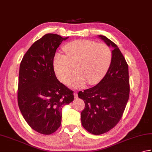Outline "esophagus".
Returning <instances> with one entry per match:
<instances>
[{
  "instance_id": "34e87169",
  "label": "esophagus",
  "mask_w": 152,
  "mask_h": 152,
  "mask_svg": "<svg viewBox=\"0 0 152 152\" xmlns=\"http://www.w3.org/2000/svg\"><path fill=\"white\" fill-rule=\"evenodd\" d=\"M73 95H74V99H77L78 98V94L76 92H74L73 93Z\"/></svg>"
}]
</instances>
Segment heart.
I'll return each instance as SVG.
<instances>
[{"label":"heart","mask_w":152,"mask_h":152,"mask_svg":"<svg viewBox=\"0 0 152 152\" xmlns=\"http://www.w3.org/2000/svg\"><path fill=\"white\" fill-rule=\"evenodd\" d=\"M64 51L66 56L58 53L53 59L54 71L62 83L68 85L76 67L77 75L71 84L74 88H84L88 83L91 85L99 83L110 67L112 53L105 44L79 39L66 45Z\"/></svg>","instance_id":"heart-1"}]
</instances>
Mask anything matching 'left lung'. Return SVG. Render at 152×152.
<instances>
[{
    "mask_svg": "<svg viewBox=\"0 0 152 152\" xmlns=\"http://www.w3.org/2000/svg\"><path fill=\"white\" fill-rule=\"evenodd\" d=\"M99 38L113 48L110 67L96 86L78 93L85 104L81 114L82 126L94 135L107 132L117 124L130 93L128 65L121 50L106 36Z\"/></svg>",
    "mask_w": 152,
    "mask_h": 152,
    "instance_id": "left-lung-1",
    "label": "left lung"
}]
</instances>
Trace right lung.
<instances>
[{
  "label": "right lung",
  "mask_w": 152,
  "mask_h": 152,
  "mask_svg": "<svg viewBox=\"0 0 152 152\" xmlns=\"http://www.w3.org/2000/svg\"><path fill=\"white\" fill-rule=\"evenodd\" d=\"M68 38L45 34L31 45L20 65L19 108L28 125L45 135L58 129L63 107L73 101V91L58 81L53 69L57 48Z\"/></svg>",
  "instance_id": "1"
}]
</instances>
